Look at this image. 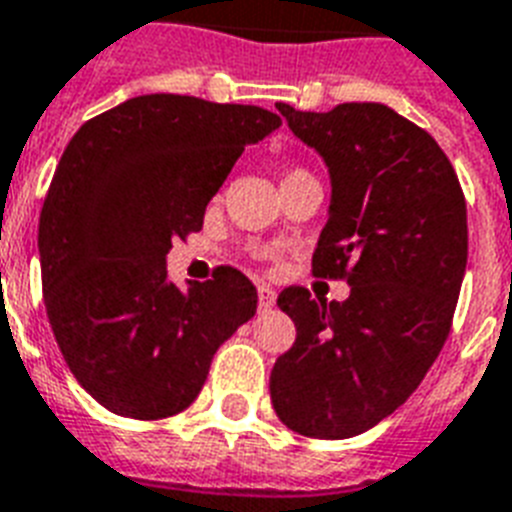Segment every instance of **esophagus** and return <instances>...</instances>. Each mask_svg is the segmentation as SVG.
<instances>
[{
	"mask_svg": "<svg viewBox=\"0 0 512 512\" xmlns=\"http://www.w3.org/2000/svg\"><path fill=\"white\" fill-rule=\"evenodd\" d=\"M257 305H260V311H271L276 305V289L268 284H257Z\"/></svg>",
	"mask_w": 512,
	"mask_h": 512,
	"instance_id": "esophagus-1",
	"label": "esophagus"
}]
</instances>
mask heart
Listing matches in <instances>:
<instances>
[{
	"label": "heart",
	"instance_id": "heart-1",
	"mask_svg": "<svg viewBox=\"0 0 512 512\" xmlns=\"http://www.w3.org/2000/svg\"><path fill=\"white\" fill-rule=\"evenodd\" d=\"M300 172H303V170H289V172H287V177H292V175H300Z\"/></svg>",
	"mask_w": 512,
	"mask_h": 512
}]
</instances>
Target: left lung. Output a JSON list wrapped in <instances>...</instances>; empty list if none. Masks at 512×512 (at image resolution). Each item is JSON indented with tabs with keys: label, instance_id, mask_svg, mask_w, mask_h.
<instances>
[{
	"label": "left lung",
	"instance_id": "obj_1",
	"mask_svg": "<svg viewBox=\"0 0 512 512\" xmlns=\"http://www.w3.org/2000/svg\"><path fill=\"white\" fill-rule=\"evenodd\" d=\"M276 108L329 167L313 273L348 281L350 295L281 292L297 337L273 364L271 401L289 430L337 441L396 412L444 348L468 263V209L441 146L393 108Z\"/></svg>",
	"mask_w": 512,
	"mask_h": 512
}]
</instances>
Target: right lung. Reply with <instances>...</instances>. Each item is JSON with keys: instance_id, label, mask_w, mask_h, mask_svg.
Returning <instances> with one entry per match:
<instances>
[{"instance_id": "right-lung-1", "label": "right lung", "mask_w": 512, "mask_h": 512, "mask_svg": "<svg viewBox=\"0 0 512 512\" xmlns=\"http://www.w3.org/2000/svg\"><path fill=\"white\" fill-rule=\"evenodd\" d=\"M279 124L260 106L140 95L84 122L60 156L39 217L44 305L68 369L108 412H183L255 316L244 273L220 265L180 289L167 252L201 231L241 151Z\"/></svg>"}]
</instances>
